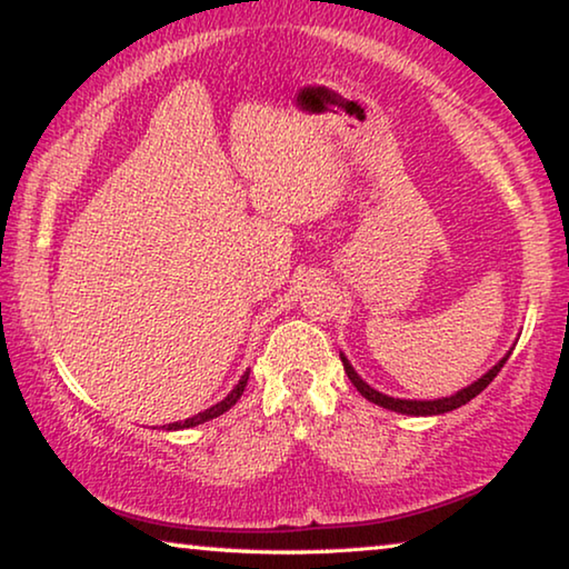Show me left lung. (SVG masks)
<instances>
[{
    "label": "left lung",
    "instance_id": "8db88e82",
    "mask_svg": "<svg viewBox=\"0 0 569 569\" xmlns=\"http://www.w3.org/2000/svg\"><path fill=\"white\" fill-rule=\"evenodd\" d=\"M511 350L515 348H509V352L505 358H501L495 368H489L487 372H483L481 378H477L473 380L471 386H467V388H461V390H456V393H451V396H446V398H433V400H411V398H393V396H386V393H380V390H376L372 386H368L366 380H362L360 376H358V370L350 366V360L342 356L340 352V360H342V368H346V372H348V378H350V383L358 388V393L362 396V398H368L370 403H376V406H380V408H388V411H396V413H403V416H441V413H449V411H456V408H461V406H467L471 398H477L483 388H487L491 380L497 378V372L505 368V362L509 360V356H511Z\"/></svg>",
    "mask_w": 569,
    "mask_h": 569
}]
</instances>
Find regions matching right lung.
<instances>
[{"label": "right lung", "instance_id": "right-lung-1", "mask_svg": "<svg viewBox=\"0 0 569 569\" xmlns=\"http://www.w3.org/2000/svg\"><path fill=\"white\" fill-rule=\"evenodd\" d=\"M247 380H249V370L244 372V376L239 378V383L229 390L227 393V398H221L219 403H213L211 408H207V411H201V413H197V416H191V418H186V421H176V423H169V426H163L166 431H181V428H193V426H199V423H207V421H211V418H217V416H221V413H227L231 406L237 403V400L241 398V393H244V388H247Z\"/></svg>", "mask_w": 569, "mask_h": 569}]
</instances>
